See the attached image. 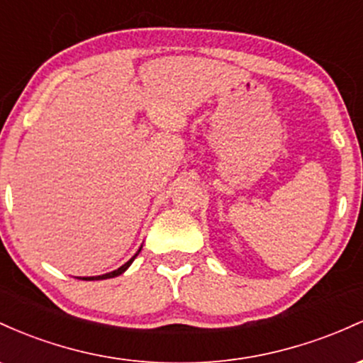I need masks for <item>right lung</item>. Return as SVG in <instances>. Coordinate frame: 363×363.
Instances as JSON below:
<instances>
[{
  "instance_id": "add662e5",
  "label": "right lung",
  "mask_w": 363,
  "mask_h": 363,
  "mask_svg": "<svg viewBox=\"0 0 363 363\" xmlns=\"http://www.w3.org/2000/svg\"><path fill=\"white\" fill-rule=\"evenodd\" d=\"M140 250H142V247L138 248V250H137V254L133 255L132 259L127 260V262H125L123 266H121V267H118V269H115V271H111V272H106V274H101V276H84V278H79V279H85V281H99V279H109V278H116V276L123 274V272L127 271L130 266H132V262H133V260H135V257H137V255H138V252H140Z\"/></svg>"
}]
</instances>
